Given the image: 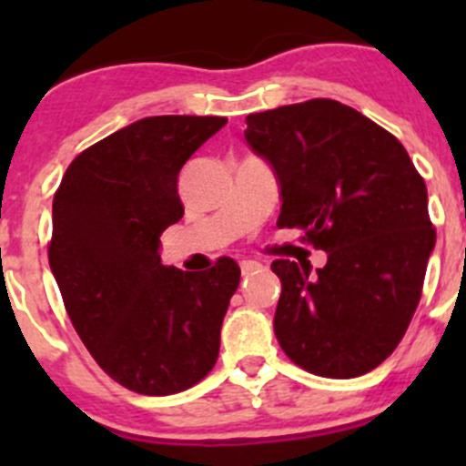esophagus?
Here are the masks:
<instances>
[{
    "mask_svg": "<svg viewBox=\"0 0 466 466\" xmlns=\"http://www.w3.org/2000/svg\"><path fill=\"white\" fill-rule=\"evenodd\" d=\"M261 268L259 261H241V272L243 275H252V272H257Z\"/></svg>",
    "mask_w": 466,
    "mask_h": 466,
    "instance_id": "34e87169",
    "label": "esophagus"
}]
</instances>
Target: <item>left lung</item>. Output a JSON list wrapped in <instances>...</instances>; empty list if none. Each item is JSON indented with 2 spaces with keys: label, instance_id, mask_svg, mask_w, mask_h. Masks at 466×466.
Listing matches in <instances>:
<instances>
[{
  "label": "left lung",
  "instance_id": "obj_1",
  "mask_svg": "<svg viewBox=\"0 0 466 466\" xmlns=\"http://www.w3.org/2000/svg\"><path fill=\"white\" fill-rule=\"evenodd\" d=\"M246 142L279 182V228H299L327 266L272 261L275 336L327 379L379 368L401 342L435 248L429 194L406 148L359 110L311 98L246 116Z\"/></svg>",
  "mask_w": 466,
  "mask_h": 466
}]
</instances>
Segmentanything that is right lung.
<instances>
[{
    "mask_svg": "<svg viewBox=\"0 0 466 466\" xmlns=\"http://www.w3.org/2000/svg\"><path fill=\"white\" fill-rule=\"evenodd\" d=\"M225 116H146L83 150L54 196L49 266L83 345L124 388L164 397L216 365L241 268L162 266L159 237L185 207L177 176Z\"/></svg>",
    "mask_w": 466,
    "mask_h": 466,
    "instance_id": "right-lung-1",
    "label": "right lung"
}]
</instances>
